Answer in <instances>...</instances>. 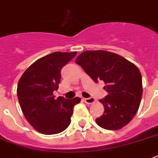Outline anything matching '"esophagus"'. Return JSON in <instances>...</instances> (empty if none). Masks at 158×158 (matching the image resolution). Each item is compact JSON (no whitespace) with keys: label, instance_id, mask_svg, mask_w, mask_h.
<instances>
[{"label":"esophagus","instance_id":"esophagus-1","mask_svg":"<svg viewBox=\"0 0 158 158\" xmlns=\"http://www.w3.org/2000/svg\"><path fill=\"white\" fill-rule=\"evenodd\" d=\"M84 101H85V102H86V104H92V103L95 102V101L96 100H95L93 97H89V98H85Z\"/></svg>","mask_w":158,"mask_h":158}]
</instances>
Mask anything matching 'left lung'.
<instances>
[{"label": "left lung", "mask_w": 158, "mask_h": 158, "mask_svg": "<svg viewBox=\"0 0 158 158\" xmlns=\"http://www.w3.org/2000/svg\"><path fill=\"white\" fill-rule=\"evenodd\" d=\"M75 62L94 81L102 80L106 84L107 95L100 100L105 110L96 119L97 125L106 130H119L127 125L137 113L142 96V75L137 66L101 50L82 52Z\"/></svg>", "instance_id": "1"}]
</instances>
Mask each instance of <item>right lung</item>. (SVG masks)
I'll return each instance as SVG.
<instances>
[{"mask_svg":"<svg viewBox=\"0 0 158 158\" xmlns=\"http://www.w3.org/2000/svg\"><path fill=\"white\" fill-rule=\"evenodd\" d=\"M77 52H53L40 58L27 68L17 85V97L27 122L38 132L46 135L60 133L71 123L73 107L80 97L55 99L61 70Z\"/></svg>","mask_w":158,"mask_h":158,"instance_id":"right-lung-1","label":"right lung"}]
</instances>
